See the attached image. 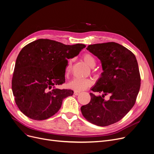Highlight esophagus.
Returning <instances> with one entry per match:
<instances>
[{
    "label": "esophagus",
    "mask_w": 154,
    "mask_h": 154,
    "mask_svg": "<svg viewBox=\"0 0 154 154\" xmlns=\"http://www.w3.org/2000/svg\"><path fill=\"white\" fill-rule=\"evenodd\" d=\"M80 94V92H77V91H74V94L75 95H79Z\"/></svg>",
    "instance_id": "obj_1"
}]
</instances>
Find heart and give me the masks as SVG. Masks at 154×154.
<instances>
[{
  "label": "heart",
  "instance_id": "heart-1",
  "mask_svg": "<svg viewBox=\"0 0 154 154\" xmlns=\"http://www.w3.org/2000/svg\"><path fill=\"white\" fill-rule=\"evenodd\" d=\"M82 59L89 67H94L95 66V59L94 57V56L91 54H84L82 55ZM72 61L73 59H70L69 61L66 69V75H69L71 72ZM92 85V81L89 79H74L67 84V87L71 90L77 92H80L87 89L88 87H91Z\"/></svg>",
  "mask_w": 154,
  "mask_h": 154
}]
</instances>
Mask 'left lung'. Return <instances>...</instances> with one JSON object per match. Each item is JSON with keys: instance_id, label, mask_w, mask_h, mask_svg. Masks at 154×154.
I'll list each match as a JSON object with an SVG mask.
<instances>
[{"instance_id": "obj_1", "label": "left lung", "mask_w": 154, "mask_h": 154, "mask_svg": "<svg viewBox=\"0 0 154 154\" xmlns=\"http://www.w3.org/2000/svg\"><path fill=\"white\" fill-rule=\"evenodd\" d=\"M87 50L100 59L103 72L91 88L90 102L80 108L88 122L110 125L122 119L133 107L140 87L139 69L135 55L116 42L88 45ZM109 94L108 100L104 96Z\"/></svg>"}]
</instances>
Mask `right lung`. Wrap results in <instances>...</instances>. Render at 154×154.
<instances>
[{
	"label": "right lung",
	"mask_w": 154,
	"mask_h": 154,
	"mask_svg": "<svg viewBox=\"0 0 154 154\" xmlns=\"http://www.w3.org/2000/svg\"><path fill=\"white\" fill-rule=\"evenodd\" d=\"M85 47L40 38L23 47L16 59L12 89L15 102L24 115L42 120L59 110L63 99L72 95L74 91L55 88L65 83L66 72L57 69Z\"/></svg>",
	"instance_id": "1"
}]
</instances>
